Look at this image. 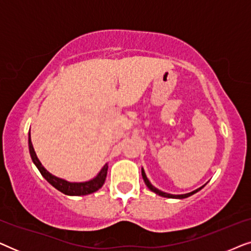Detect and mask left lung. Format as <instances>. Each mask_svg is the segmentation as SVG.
<instances>
[{"label": "left lung", "instance_id": "8db88e82", "mask_svg": "<svg viewBox=\"0 0 251 251\" xmlns=\"http://www.w3.org/2000/svg\"><path fill=\"white\" fill-rule=\"evenodd\" d=\"M142 176H143V179H144V181H145V184H146V186L150 188L151 191L152 192H154V193H156L157 195H161V197H163V198H169V199H185V198H188V197H191V195H193L194 193H197V192H199L201 190L202 187H200V188H198V190H195V191H193V192H191V193H186V194H179V195H175V194H169V193H166V192H162V191H160V190H157L156 187H154L152 184H151V181L149 180V178L146 177V174H145V171H144V169L142 168Z\"/></svg>", "mask_w": 251, "mask_h": 251}]
</instances>
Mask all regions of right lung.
I'll list each match as a JSON object with an SVG mask.
<instances>
[{
    "label": "right lung",
    "mask_w": 251,
    "mask_h": 251,
    "mask_svg": "<svg viewBox=\"0 0 251 251\" xmlns=\"http://www.w3.org/2000/svg\"><path fill=\"white\" fill-rule=\"evenodd\" d=\"M28 147H29V153L30 157H32L33 162L37 167V169L40 170V173L49 183L52 185L54 188H57L58 191H60L61 193L66 195H88L94 193V192L98 191L102 185L105 183L106 176H107V169L108 164L106 163L104 167L101 168V170L99 171V174L96 176L94 179L83 181V183H71L61 178H58L53 176L52 174H50L46 168L42 166V163L40 162V160L37 159L35 151H34L32 140H30V132L28 133Z\"/></svg>",
    "instance_id": "add662e5"
}]
</instances>
